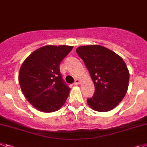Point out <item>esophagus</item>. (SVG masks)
<instances>
[{"label":"esophagus","mask_w":147,"mask_h":147,"mask_svg":"<svg viewBox=\"0 0 147 147\" xmlns=\"http://www.w3.org/2000/svg\"><path fill=\"white\" fill-rule=\"evenodd\" d=\"M80 83H81V81L79 80V79H76L75 81V82H74V85H75V86H77V85H78V84H80Z\"/></svg>","instance_id":"esophagus-1"}]
</instances>
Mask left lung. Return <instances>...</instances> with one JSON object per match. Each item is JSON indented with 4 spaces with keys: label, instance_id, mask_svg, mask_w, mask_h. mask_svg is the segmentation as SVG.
<instances>
[{
    "label": "left lung",
    "instance_id": "left-lung-1",
    "mask_svg": "<svg viewBox=\"0 0 147 147\" xmlns=\"http://www.w3.org/2000/svg\"><path fill=\"white\" fill-rule=\"evenodd\" d=\"M76 52L84 61L95 85V93L87 99L88 105L98 112L114 109L128 89L129 72L123 60L100 45L81 46Z\"/></svg>",
    "mask_w": 147,
    "mask_h": 147
}]
</instances>
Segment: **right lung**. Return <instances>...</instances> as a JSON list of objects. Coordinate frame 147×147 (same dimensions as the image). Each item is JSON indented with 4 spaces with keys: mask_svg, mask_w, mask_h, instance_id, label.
Returning a JSON list of instances; mask_svg holds the SVG:
<instances>
[{
    "mask_svg": "<svg viewBox=\"0 0 147 147\" xmlns=\"http://www.w3.org/2000/svg\"><path fill=\"white\" fill-rule=\"evenodd\" d=\"M72 46H44L24 61L19 72V84L28 101L44 112L57 111L64 104L70 88L60 72L62 60Z\"/></svg>",
    "mask_w": 147,
    "mask_h": 147,
    "instance_id": "add662e5",
    "label": "right lung"
}]
</instances>
